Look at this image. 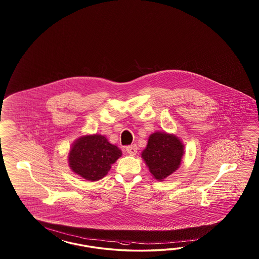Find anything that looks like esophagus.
<instances>
[{"label":"esophagus","instance_id":"1","mask_svg":"<svg viewBox=\"0 0 259 259\" xmlns=\"http://www.w3.org/2000/svg\"><path fill=\"white\" fill-rule=\"evenodd\" d=\"M126 151H127V153L130 155V156H135L137 153H138V147H137V145H130V146H127L126 147Z\"/></svg>","mask_w":259,"mask_h":259}]
</instances>
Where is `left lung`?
<instances>
[{
	"mask_svg": "<svg viewBox=\"0 0 259 259\" xmlns=\"http://www.w3.org/2000/svg\"><path fill=\"white\" fill-rule=\"evenodd\" d=\"M184 155V145L172 134L156 132L148 139L146 148L141 157L157 181H163L178 170Z\"/></svg>",
	"mask_w": 259,
	"mask_h": 259,
	"instance_id": "1",
	"label": "left lung"
}]
</instances>
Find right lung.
I'll return each mask as SVG.
<instances>
[{
  "label": "right lung",
  "mask_w": 259,
  "mask_h": 259,
  "mask_svg": "<svg viewBox=\"0 0 259 259\" xmlns=\"http://www.w3.org/2000/svg\"><path fill=\"white\" fill-rule=\"evenodd\" d=\"M121 157V151L102 135H87L72 144L68 162L71 170L87 181H100Z\"/></svg>",
  "instance_id": "obj_1"
}]
</instances>
